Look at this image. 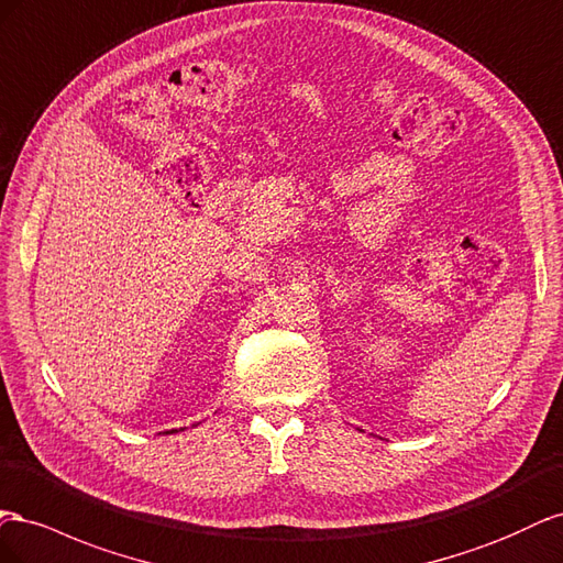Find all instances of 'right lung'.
<instances>
[{"label":"right lung","mask_w":563,"mask_h":563,"mask_svg":"<svg viewBox=\"0 0 563 563\" xmlns=\"http://www.w3.org/2000/svg\"><path fill=\"white\" fill-rule=\"evenodd\" d=\"M192 427H198V424H192ZM186 427H181V429H172V431H163V433H176V431H184Z\"/></svg>","instance_id":"right-lung-1"}]
</instances>
